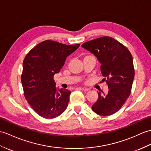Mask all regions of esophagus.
Masks as SVG:
<instances>
[{
	"instance_id": "esophagus-1",
	"label": "esophagus",
	"mask_w": 151,
	"mask_h": 151,
	"mask_svg": "<svg viewBox=\"0 0 151 151\" xmlns=\"http://www.w3.org/2000/svg\"><path fill=\"white\" fill-rule=\"evenodd\" d=\"M79 89H80L82 91H89V89L88 88H86V87H79Z\"/></svg>"
}]
</instances>
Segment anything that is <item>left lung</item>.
I'll return each mask as SVG.
<instances>
[{
  "label": "left lung",
  "instance_id": "1",
  "mask_svg": "<svg viewBox=\"0 0 151 151\" xmlns=\"http://www.w3.org/2000/svg\"><path fill=\"white\" fill-rule=\"evenodd\" d=\"M82 47L95 55L101 63V73L109 88L106 94L98 92L99 99L92 110L101 116L113 114L130 96L134 77L132 55L125 45L109 37L86 42Z\"/></svg>",
  "mask_w": 151,
  "mask_h": 151
}]
</instances>
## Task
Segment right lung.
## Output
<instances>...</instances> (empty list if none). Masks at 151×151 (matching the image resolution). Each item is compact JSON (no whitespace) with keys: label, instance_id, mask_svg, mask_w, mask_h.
I'll return each mask as SVG.
<instances>
[{"label":"right lung","instance_id":"add662e5","mask_svg":"<svg viewBox=\"0 0 151 151\" xmlns=\"http://www.w3.org/2000/svg\"><path fill=\"white\" fill-rule=\"evenodd\" d=\"M79 46L47 40L35 46L24 58L21 75L24 94L40 116L55 118L67 108L71 92L64 89L57 90L53 78L62 68L67 57Z\"/></svg>","mask_w":151,"mask_h":151}]
</instances>
